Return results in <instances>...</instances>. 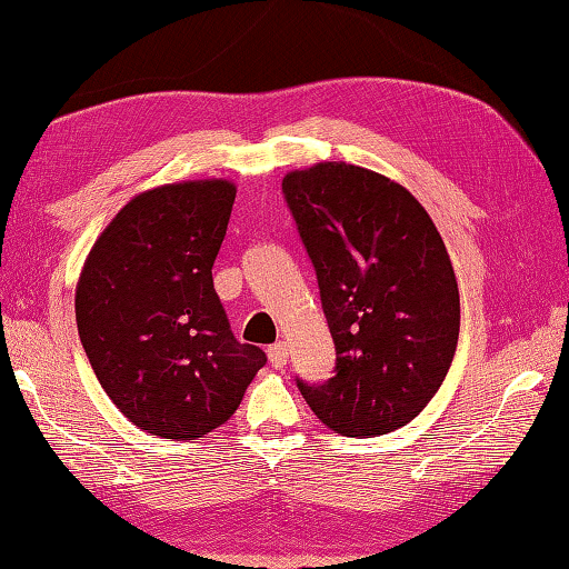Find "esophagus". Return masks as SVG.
Wrapping results in <instances>:
<instances>
[{"instance_id":"esophagus-1","label":"esophagus","mask_w":569,"mask_h":569,"mask_svg":"<svg viewBox=\"0 0 569 569\" xmlns=\"http://www.w3.org/2000/svg\"><path fill=\"white\" fill-rule=\"evenodd\" d=\"M267 357H270V363L274 369H284L287 367V359H289V349L282 341H277L270 349H267Z\"/></svg>"}]
</instances>
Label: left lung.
Instances as JSON below:
<instances>
[{
	"instance_id": "1",
	"label": "left lung",
	"mask_w": 569,
	"mask_h": 569,
	"mask_svg": "<svg viewBox=\"0 0 569 569\" xmlns=\"http://www.w3.org/2000/svg\"><path fill=\"white\" fill-rule=\"evenodd\" d=\"M282 192L337 349L335 377L297 379L299 391L341 436L396 431L433 399L458 345L460 297L441 234L409 190L359 166L295 170Z\"/></svg>"
}]
</instances>
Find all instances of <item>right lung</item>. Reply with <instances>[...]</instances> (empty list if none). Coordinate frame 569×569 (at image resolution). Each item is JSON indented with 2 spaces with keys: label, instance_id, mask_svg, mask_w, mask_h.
Returning a JSON list of instances; mask_svg holds the SVG:
<instances>
[{
  "label": "right lung",
  "instance_id": "obj_1",
  "mask_svg": "<svg viewBox=\"0 0 569 569\" xmlns=\"http://www.w3.org/2000/svg\"><path fill=\"white\" fill-rule=\"evenodd\" d=\"M230 180H186L136 196L86 257L77 325L109 399L146 433L196 441L238 406L264 351L234 339L212 287L228 232Z\"/></svg>",
  "mask_w": 569,
  "mask_h": 569
}]
</instances>
